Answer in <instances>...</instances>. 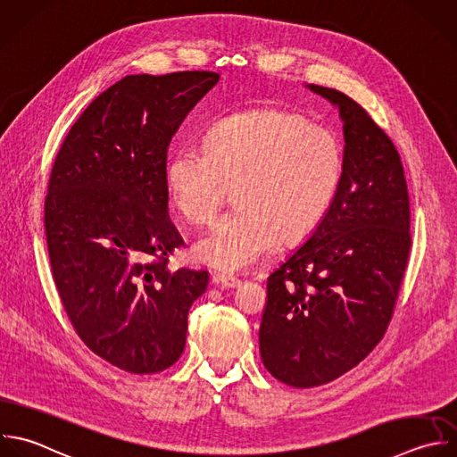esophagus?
Returning a JSON list of instances; mask_svg holds the SVG:
<instances>
[{
    "instance_id": "esophagus-1",
    "label": "esophagus",
    "mask_w": 457,
    "mask_h": 457,
    "mask_svg": "<svg viewBox=\"0 0 457 457\" xmlns=\"http://www.w3.org/2000/svg\"><path fill=\"white\" fill-rule=\"evenodd\" d=\"M212 282L225 287V289H230V287H237L241 284V280L237 277H232V275H225V273H216L212 275Z\"/></svg>"
}]
</instances>
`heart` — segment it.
<instances>
[{
    "mask_svg": "<svg viewBox=\"0 0 457 457\" xmlns=\"http://www.w3.org/2000/svg\"><path fill=\"white\" fill-rule=\"evenodd\" d=\"M345 173L339 136L284 109H253L216 121L204 145L170 157L166 182L179 214L211 223L234 189L236 209L195 245L200 261L237 271L278 239L298 243L328 212Z\"/></svg>",
    "mask_w": 457,
    "mask_h": 457,
    "instance_id": "obj_1",
    "label": "heart"
}]
</instances>
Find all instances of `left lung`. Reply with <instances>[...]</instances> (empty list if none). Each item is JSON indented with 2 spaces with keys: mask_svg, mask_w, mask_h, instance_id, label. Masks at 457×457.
I'll list each match as a JSON object with an SVG mask.
<instances>
[{
  "mask_svg": "<svg viewBox=\"0 0 457 457\" xmlns=\"http://www.w3.org/2000/svg\"><path fill=\"white\" fill-rule=\"evenodd\" d=\"M307 87L339 111L345 173L323 221L268 277L261 357L293 387L327 384L375 348L411 248L409 195L395 145L346 95Z\"/></svg>",
  "mask_w": 457,
  "mask_h": 457,
  "instance_id": "obj_1",
  "label": "left lung"
}]
</instances>
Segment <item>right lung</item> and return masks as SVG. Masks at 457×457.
I'll use <instances>...</instances> for the list:
<instances>
[{"instance_id":"1","label":"right lung","mask_w":457,"mask_h":457,"mask_svg":"<svg viewBox=\"0 0 457 457\" xmlns=\"http://www.w3.org/2000/svg\"><path fill=\"white\" fill-rule=\"evenodd\" d=\"M212 71L129 75L104 91L64 139L48 184L45 228L55 287L79 337L137 375L184 352L205 270L171 271L184 239L168 214L171 137L218 84Z\"/></svg>"}]
</instances>
